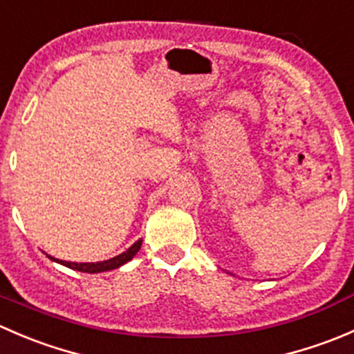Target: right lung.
<instances>
[{"instance_id":"obj_1","label":"right lung","mask_w":354,"mask_h":354,"mask_svg":"<svg viewBox=\"0 0 354 354\" xmlns=\"http://www.w3.org/2000/svg\"><path fill=\"white\" fill-rule=\"evenodd\" d=\"M140 246H142V238L138 241H135V243L131 245L130 248L127 250V252L120 253V255L113 257V259H109V260H104V262L77 263V262H66V260H58V259H55V257H51V255H48V257L53 260V262L62 263V266L68 267V269L80 270V272H88V274H97V272H106V270L118 269V267H121L123 263L130 262V260L133 259L135 255H137V252L140 250Z\"/></svg>"}]
</instances>
